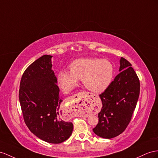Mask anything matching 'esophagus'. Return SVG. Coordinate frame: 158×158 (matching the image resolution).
<instances>
[{
  "mask_svg": "<svg viewBox=\"0 0 158 158\" xmlns=\"http://www.w3.org/2000/svg\"><path fill=\"white\" fill-rule=\"evenodd\" d=\"M73 98L75 99L76 103V111L80 112L86 111L92 107L94 102V95L87 92H81L75 95Z\"/></svg>",
  "mask_w": 158,
  "mask_h": 158,
  "instance_id": "obj_1",
  "label": "esophagus"
}]
</instances>
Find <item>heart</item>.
I'll return each instance as SVG.
<instances>
[{"label": "heart", "instance_id": "obj_1", "mask_svg": "<svg viewBox=\"0 0 158 158\" xmlns=\"http://www.w3.org/2000/svg\"><path fill=\"white\" fill-rule=\"evenodd\" d=\"M114 70L113 64L106 59L80 58L69 65V71H60L56 80L64 92L73 90L81 79L83 85L91 92L101 94L106 91L113 79Z\"/></svg>", "mask_w": 158, "mask_h": 158}]
</instances>
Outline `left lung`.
Instances as JSON below:
<instances>
[{
    "label": "left lung",
    "instance_id": "left-lung-1",
    "mask_svg": "<svg viewBox=\"0 0 158 158\" xmlns=\"http://www.w3.org/2000/svg\"><path fill=\"white\" fill-rule=\"evenodd\" d=\"M119 73L99 97L102 107L99 122L93 131L97 135L111 139L122 133L127 127L139 95L140 83L131 64L120 59Z\"/></svg>",
    "mask_w": 158,
    "mask_h": 158
}]
</instances>
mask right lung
<instances>
[{
    "label": "right lung",
    "instance_id": "right-lung-1",
    "mask_svg": "<svg viewBox=\"0 0 158 158\" xmlns=\"http://www.w3.org/2000/svg\"><path fill=\"white\" fill-rule=\"evenodd\" d=\"M52 56L44 55L27 68L20 83L19 96L29 130L46 142L60 143L71 136L73 125L63 119V100L52 70Z\"/></svg>",
    "mask_w": 158,
    "mask_h": 158
}]
</instances>
